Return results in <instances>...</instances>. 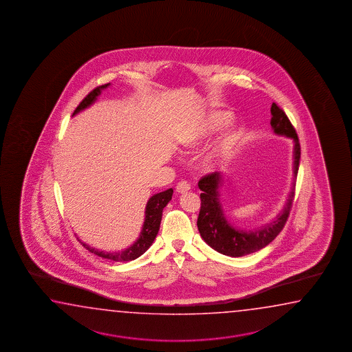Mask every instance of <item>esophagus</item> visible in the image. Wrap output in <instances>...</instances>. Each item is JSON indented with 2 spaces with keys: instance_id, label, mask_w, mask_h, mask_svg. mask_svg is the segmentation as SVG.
I'll return each instance as SVG.
<instances>
[{
  "instance_id": "1",
  "label": "esophagus",
  "mask_w": 352,
  "mask_h": 352,
  "mask_svg": "<svg viewBox=\"0 0 352 352\" xmlns=\"http://www.w3.org/2000/svg\"><path fill=\"white\" fill-rule=\"evenodd\" d=\"M190 188H191V187L187 184L186 181H181V182L177 184V186H176V191L179 193H185L187 192Z\"/></svg>"
}]
</instances>
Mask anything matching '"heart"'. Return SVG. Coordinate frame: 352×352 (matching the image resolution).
I'll return each mask as SVG.
<instances>
[{
	"instance_id": "1",
	"label": "heart",
	"mask_w": 352,
	"mask_h": 352,
	"mask_svg": "<svg viewBox=\"0 0 352 352\" xmlns=\"http://www.w3.org/2000/svg\"><path fill=\"white\" fill-rule=\"evenodd\" d=\"M232 113L228 111L216 110L210 112L200 124L184 136L182 147L188 151L200 148L214 135L225 129L232 121ZM242 136V127H232L222 133L214 145L202 155L201 167L205 171H214L221 166L228 164L241 145Z\"/></svg>"
}]
</instances>
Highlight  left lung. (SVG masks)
<instances>
[{
    "label": "left lung",
    "mask_w": 352,
    "mask_h": 352,
    "mask_svg": "<svg viewBox=\"0 0 352 352\" xmlns=\"http://www.w3.org/2000/svg\"><path fill=\"white\" fill-rule=\"evenodd\" d=\"M271 115L272 118L270 124L276 135L292 138L294 141V182L287 202L283 206V211L276 216L275 220L251 231L234 228L226 219L221 204L220 188L223 186V176L220 173H210L199 181V187L202 191L200 195V214L197 219L199 232L202 240L210 248L222 255L241 257L267 246L281 232L289 217L295 197V184L301 157V147L296 131L283 110L277 104H272Z\"/></svg>",
    "instance_id": "1"
}]
</instances>
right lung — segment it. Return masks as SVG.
I'll use <instances>...</instances> for the list:
<instances>
[{
	"label": "right lung",
	"instance_id": "obj_1",
	"mask_svg": "<svg viewBox=\"0 0 352 352\" xmlns=\"http://www.w3.org/2000/svg\"><path fill=\"white\" fill-rule=\"evenodd\" d=\"M109 86H110V83H106V85L98 86L95 90L91 91L90 94L85 97L80 104L77 106L74 115H76L80 111L90 107L91 104L96 101L98 95H101L102 90L107 89ZM173 188H168L166 191L153 195L152 197H150V200L147 201L145 210V222H144V226L141 230V234H140V237L136 240V242L131 245L130 248H126L124 251H120V252H104V251H98V250H95L89 245L81 242L83 248H87L90 252L95 254V255L100 256L102 258H107V260H112V261L126 262L138 258L142 254H145L148 248L151 246L153 240L156 239L157 234H159L160 223H161V219H162V211H164L166 205L173 199Z\"/></svg>",
	"mask_w": 352,
	"mask_h": 352
}]
</instances>
